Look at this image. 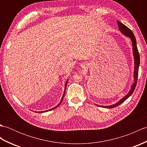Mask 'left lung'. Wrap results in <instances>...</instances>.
<instances>
[{"instance_id":"1","label":"left lung","mask_w":147,"mask_h":147,"mask_svg":"<svg viewBox=\"0 0 147 147\" xmlns=\"http://www.w3.org/2000/svg\"><path fill=\"white\" fill-rule=\"evenodd\" d=\"M117 25L119 27V30L120 32L123 34V35H125L127 37H129L132 42V47H133V57H134V73H133V79L134 82L131 86V88L127 94H126V96H124L123 98H122L121 100H119L117 103L111 105H97L100 107H105V108H113L115 107H117V106L121 104H122L123 102L126 100V99L128 98L129 96L132 95L133 93L134 90L135 89V87L136 86V83H137V78H138V69H139V65H140V55L139 52L138 51V49H137V45H136V40L135 38V35H133L132 31L124 25V24L121 23V22L119 21H117Z\"/></svg>"}]
</instances>
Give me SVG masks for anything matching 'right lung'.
<instances>
[{
  "instance_id": "right-lung-1",
  "label": "right lung",
  "mask_w": 147,
  "mask_h": 147,
  "mask_svg": "<svg viewBox=\"0 0 147 147\" xmlns=\"http://www.w3.org/2000/svg\"><path fill=\"white\" fill-rule=\"evenodd\" d=\"M67 81H68V79L67 80V81H66V82H65V86H64V93H63V95H62V98H61V101H60V102H59V104L57 105V106H55V107H53V108H52V109H49V110H47V111H42V112H47V111H52V110H53V109H55V108H57V107H58L59 105H61V104L62 103V100H63V98H64V95H65V87H66V86H67Z\"/></svg>"
}]
</instances>
